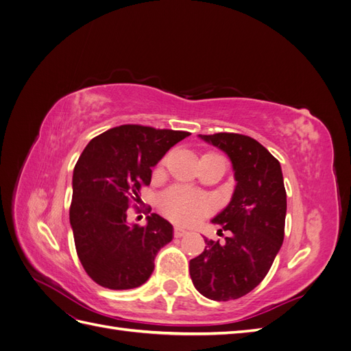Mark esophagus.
Returning a JSON list of instances; mask_svg holds the SVG:
<instances>
[{"instance_id": "esophagus-1", "label": "esophagus", "mask_w": 351, "mask_h": 351, "mask_svg": "<svg viewBox=\"0 0 351 351\" xmlns=\"http://www.w3.org/2000/svg\"><path fill=\"white\" fill-rule=\"evenodd\" d=\"M186 234H189L187 230H184V228H182V227H176V228H174V237H183V236H186Z\"/></svg>"}]
</instances>
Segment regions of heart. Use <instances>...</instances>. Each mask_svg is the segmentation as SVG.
<instances>
[{
  "label": "heart",
  "instance_id": "1",
  "mask_svg": "<svg viewBox=\"0 0 351 351\" xmlns=\"http://www.w3.org/2000/svg\"><path fill=\"white\" fill-rule=\"evenodd\" d=\"M162 214L178 224H195L210 210V202L206 196L186 187H173L159 197Z\"/></svg>",
  "mask_w": 351,
  "mask_h": 351
}]
</instances>
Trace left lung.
<instances>
[{
    "mask_svg": "<svg viewBox=\"0 0 351 351\" xmlns=\"http://www.w3.org/2000/svg\"><path fill=\"white\" fill-rule=\"evenodd\" d=\"M199 136L230 156L237 186L212 219L228 237L205 239V250L189 269L202 295L228 302L250 293L271 269L284 240L287 193L278 159L258 141L239 133Z\"/></svg>",
    "mask_w": 351,
    "mask_h": 351,
    "instance_id": "left-lung-1",
    "label": "left lung"
}]
</instances>
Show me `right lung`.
<instances>
[{
  "label": "right lung",
  "instance_id": "1",
  "mask_svg": "<svg viewBox=\"0 0 351 351\" xmlns=\"http://www.w3.org/2000/svg\"><path fill=\"white\" fill-rule=\"evenodd\" d=\"M189 132L124 124L93 137L73 173L70 224L83 269L101 287L129 290L151 277L158 250L173 240V226L158 214L147 224H127L141 212V189L152 167ZM151 212V208L147 209Z\"/></svg>",
  "mask_w": 351,
  "mask_h": 351
}]
</instances>
